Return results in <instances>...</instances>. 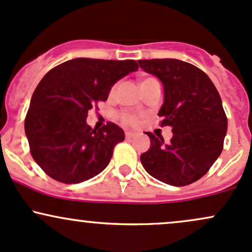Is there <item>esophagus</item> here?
Masks as SVG:
<instances>
[{"mask_svg":"<svg viewBox=\"0 0 252 252\" xmlns=\"http://www.w3.org/2000/svg\"><path fill=\"white\" fill-rule=\"evenodd\" d=\"M125 136H126L127 139H132V138L136 137V133H134V132H131V131H126Z\"/></svg>","mask_w":252,"mask_h":252,"instance_id":"34e87169","label":"esophagus"}]
</instances>
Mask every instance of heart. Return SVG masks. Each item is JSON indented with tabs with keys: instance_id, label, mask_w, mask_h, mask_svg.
I'll use <instances>...</instances> for the list:
<instances>
[{
	"instance_id": "b5f03b06",
	"label": "heart",
	"mask_w": 252,
	"mask_h": 252,
	"mask_svg": "<svg viewBox=\"0 0 252 252\" xmlns=\"http://www.w3.org/2000/svg\"><path fill=\"white\" fill-rule=\"evenodd\" d=\"M148 79H150V78H148ZM147 80V79H145ZM120 120L123 121L124 124H126V125H136L138 119L136 115L131 114V113H127V112H124L120 114Z\"/></svg>"
}]
</instances>
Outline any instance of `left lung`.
Listing matches in <instances>:
<instances>
[{
  "label": "left lung",
  "instance_id": "8db88e82",
  "mask_svg": "<svg viewBox=\"0 0 252 252\" xmlns=\"http://www.w3.org/2000/svg\"><path fill=\"white\" fill-rule=\"evenodd\" d=\"M144 72L163 85L158 110L161 125L172 127L169 143L147 132L150 148L140 155L151 177L172 186L201 179L222 151L227 118L210 78L189 62L177 59L138 60Z\"/></svg>",
  "mask_w": 252,
  "mask_h": 252
}]
</instances>
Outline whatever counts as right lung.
<instances>
[{"label": "right lung", "instance_id": "1", "mask_svg": "<svg viewBox=\"0 0 252 252\" xmlns=\"http://www.w3.org/2000/svg\"><path fill=\"white\" fill-rule=\"evenodd\" d=\"M137 69L134 60L77 58L43 77L30 102L25 133L32 158L49 177L78 184L108 166L125 132L113 123L93 128L86 124L88 112L107 101L113 85Z\"/></svg>", "mask_w": 252, "mask_h": 252}]
</instances>
